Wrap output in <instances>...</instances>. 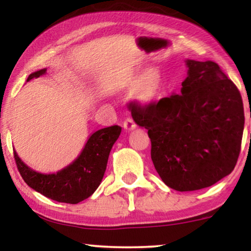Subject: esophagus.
Here are the masks:
<instances>
[{
  "instance_id": "1",
  "label": "esophagus",
  "mask_w": 251,
  "mask_h": 251,
  "mask_svg": "<svg viewBox=\"0 0 251 251\" xmlns=\"http://www.w3.org/2000/svg\"><path fill=\"white\" fill-rule=\"evenodd\" d=\"M123 128H125L126 131H130V130H133L136 128V123L131 118H126L123 122Z\"/></svg>"
}]
</instances>
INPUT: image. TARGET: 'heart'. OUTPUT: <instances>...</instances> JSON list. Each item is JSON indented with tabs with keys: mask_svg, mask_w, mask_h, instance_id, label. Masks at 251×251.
<instances>
[{
	"mask_svg": "<svg viewBox=\"0 0 251 251\" xmlns=\"http://www.w3.org/2000/svg\"><path fill=\"white\" fill-rule=\"evenodd\" d=\"M132 87L136 88V94L144 101H151L159 96L162 88V76L156 68H149L143 73L139 80H133Z\"/></svg>",
	"mask_w": 251,
	"mask_h": 251,
	"instance_id": "1",
	"label": "heart"
}]
</instances>
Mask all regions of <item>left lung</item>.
<instances>
[{
  "label": "left lung",
  "mask_w": 251,
  "mask_h": 251,
  "mask_svg": "<svg viewBox=\"0 0 251 251\" xmlns=\"http://www.w3.org/2000/svg\"><path fill=\"white\" fill-rule=\"evenodd\" d=\"M186 65L179 95L131 107L135 122L149 130L157 174L179 192L209 187L231 174L245 126L239 89L218 64L187 59Z\"/></svg>",
  "instance_id": "1"
}]
</instances>
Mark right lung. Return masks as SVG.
I'll return each mask as SVG.
<instances>
[{
	"label": "right lung",
	"mask_w": 251,
	"mask_h": 251,
	"mask_svg": "<svg viewBox=\"0 0 251 251\" xmlns=\"http://www.w3.org/2000/svg\"><path fill=\"white\" fill-rule=\"evenodd\" d=\"M46 73V68L37 71L30 74L27 81L42 76ZM121 130L122 128L119 126L97 130L89 137L77 159L57 174L36 173L27 167L15 152L13 155L17 168L25 183L33 190L51 200L76 204L94 194L100 185L109 152L118 140Z\"/></svg>",
	"instance_id": "1"
}]
</instances>
